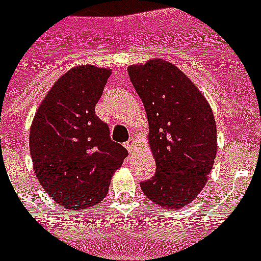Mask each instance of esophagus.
<instances>
[{
    "label": "esophagus",
    "mask_w": 261,
    "mask_h": 261,
    "mask_svg": "<svg viewBox=\"0 0 261 261\" xmlns=\"http://www.w3.org/2000/svg\"><path fill=\"white\" fill-rule=\"evenodd\" d=\"M124 147H126V148H127L128 152H133L134 149L137 148V140L134 139V138H131V139L128 140L127 143L124 144Z\"/></svg>",
    "instance_id": "34e87169"
}]
</instances>
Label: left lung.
<instances>
[{
    "label": "left lung",
    "mask_w": 261,
    "mask_h": 261,
    "mask_svg": "<svg viewBox=\"0 0 261 261\" xmlns=\"http://www.w3.org/2000/svg\"><path fill=\"white\" fill-rule=\"evenodd\" d=\"M148 119L156 172L140 188L164 209L189 205L203 189L217 156V124L207 99L172 63L152 59L127 68Z\"/></svg>",
    "instance_id": "1"
}]
</instances>
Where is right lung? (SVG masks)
<instances>
[{
    "mask_svg": "<svg viewBox=\"0 0 261 261\" xmlns=\"http://www.w3.org/2000/svg\"><path fill=\"white\" fill-rule=\"evenodd\" d=\"M109 68L79 65L59 77L34 115L30 153L34 172L54 201L69 210L99 203L127 149L112 142L96 115Z\"/></svg>",
    "mask_w": 261,
    "mask_h": 261,
    "instance_id": "add662e5",
    "label": "right lung"
}]
</instances>
